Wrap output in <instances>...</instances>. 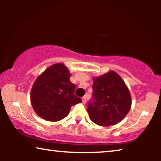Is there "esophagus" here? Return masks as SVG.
<instances>
[{
	"label": "esophagus",
	"instance_id": "esophagus-1",
	"mask_svg": "<svg viewBox=\"0 0 161 161\" xmlns=\"http://www.w3.org/2000/svg\"><path fill=\"white\" fill-rule=\"evenodd\" d=\"M82 102L83 104H85V103H86V97H82Z\"/></svg>",
	"mask_w": 161,
	"mask_h": 161
}]
</instances>
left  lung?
<instances>
[{
  "mask_svg": "<svg viewBox=\"0 0 161 161\" xmlns=\"http://www.w3.org/2000/svg\"><path fill=\"white\" fill-rule=\"evenodd\" d=\"M93 101L89 103V118L100 126L108 127L120 122L131 108V95L125 81L111 70L93 78Z\"/></svg>",
  "mask_w": 161,
  "mask_h": 161,
  "instance_id": "obj_1",
  "label": "left lung"
}]
</instances>
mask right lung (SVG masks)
<instances>
[{"mask_svg": "<svg viewBox=\"0 0 161 161\" xmlns=\"http://www.w3.org/2000/svg\"><path fill=\"white\" fill-rule=\"evenodd\" d=\"M68 68L54 64L37 77L31 90V103L39 117L50 122L65 118L72 105L82 102L75 95V85L70 81Z\"/></svg>", "mask_w": 161, "mask_h": 161, "instance_id": "1", "label": "right lung"}]
</instances>
